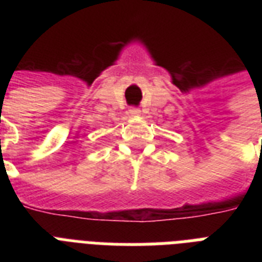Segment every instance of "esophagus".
<instances>
[{"label":"esophagus","instance_id":"esophagus-1","mask_svg":"<svg viewBox=\"0 0 262 262\" xmlns=\"http://www.w3.org/2000/svg\"><path fill=\"white\" fill-rule=\"evenodd\" d=\"M129 114H130L132 117H139V115H141V111H140V108H136V107H133V108H130V110H129Z\"/></svg>","mask_w":262,"mask_h":262}]
</instances>
